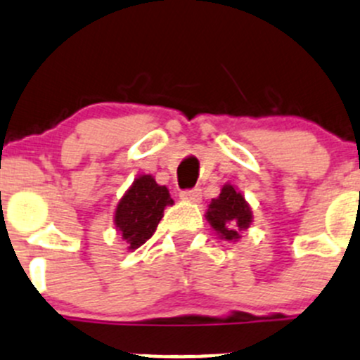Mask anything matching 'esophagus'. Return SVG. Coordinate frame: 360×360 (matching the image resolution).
Wrapping results in <instances>:
<instances>
[{
    "instance_id": "obj_1",
    "label": "esophagus",
    "mask_w": 360,
    "mask_h": 360,
    "mask_svg": "<svg viewBox=\"0 0 360 360\" xmlns=\"http://www.w3.org/2000/svg\"><path fill=\"white\" fill-rule=\"evenodd\" d=\"M181 198L188 202H200L202 198V190L200 188H191V190L181 191Z\"/></svg>"
}]
</instances>
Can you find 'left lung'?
Segmentation results:
<instances>
[{
	"label": "left lung",
	"instance_id": "1",
	"mask_svg": "<svg viewBox=\"0 0 360 360\" xmlns=\"http://www.w3.org/2000/svg\"><path fill=\"white\" fill-rule=\"evenodd\" d=\"M205 218L221 239L237 240L240 230H246L251 225L253 216L243 195L232 184H225L219 197L212 198L209 204Z\"/></svg>",
	"mask_w": 360,
	"mask_h": 360
}]
</instances>
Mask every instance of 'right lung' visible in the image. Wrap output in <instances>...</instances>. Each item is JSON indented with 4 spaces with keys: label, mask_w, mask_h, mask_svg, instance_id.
Listing matches in <instances>:
<instances>
[{
    "label": "right lung",
    "mask_w": 360,
    "mask_h": 360,
    "mask_svg": "<svg viewBox=\"0 0 360 360\" xmlns=\"http://www.w3.org/2000/svg\"><path fill=\"white\" fill-rule=\"evenodd\" d=\"M172 204L169 190L160 186L153 176H141L134 181L117 204L114 218L128 250H137L155 233L160 219L163 218V209Z\"/></svg>",
    "instance_id": "obj_1"
}]
</instances>
